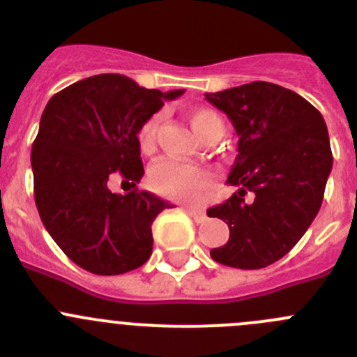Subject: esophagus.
<instances>
[{
  "label": "esophagus",
  "mask_w": 357,
  "mask_h": 357,
  "mask_svg": "<svg viewBox=\"0 0 357 357\" xmlns=\"http://www.w3.org/2000/svg\"><path fill=\"white\" fill-rule=\"evenodd\" d=\"M190 215H192L193 219H195L197 222H202V221H205V219H207V214H205V211L204 208H190Z\"/></svg>",
  "instance_id": "34e87169"
}]
</instances>
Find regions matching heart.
I'll use <instances>...</instances> for the list:
<instances>
[{
  "label": "heart",
  "instance_id": "1",
  "mask_svg": "<svg viewBox=\"0 0 357 357\" xmlns=\"http://www.w3.org/2000/svg\"><path fill=\"white\" fill-rule=\"evenodd\" d=\"M160 122V115H152L149 121L143 122L138 131V143L143 152H152L155 146L157 129ZM190 122L202 139H207L214 135H222L225 122L221 115L212 109H195L190 114ZM212 172L208 169L195 164L164 158L152 165L149 174L150 186L167 199L193 202L200 197L204 190L212 185Z\"/></svg>",
  "mask_w": 357,
  "mask_h": 357
}]
</instances>
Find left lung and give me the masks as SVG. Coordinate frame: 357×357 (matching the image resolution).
I'll use <instances>...</instances> for the list:
<instances>
[{
  "mask_svg": "<svg viewBox=\"0 0 357 357\" xmlns=\"http://www.w3.org/2000/svg\"><path fill=\"white\" fill-rule=\"evenodd\" d=\"M205 100L238 135L226 181L238 192L207 211L229 226V240L211 257L231 268H266L289 254L321 207L333 165L328 129L307 100L273 82L205 93Z\"/></svg>",
  "mask_w": 357,
  "mask_h": 357,
  "instance_id": "8db88e82",
  "label": "left lung"
}]
</instances>
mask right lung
Listing matches in <instances>:
<instances>
[{
    "label": "right lung",
    "instance_id": "obj_1",
    "mask_svg": "<svg viewBox=\"0 0 357 357\" xmlns=\"http://www.w3.org/2000/svg\"><path fill=\"white\" fill-rule=\"evenodd\" d=\"M183 93L100 74L50 98L31 153L34 199L46 231L86 271L122 275L152 255V222L171 204L136 188L145 174L138 131ZM115 174L135 190L112 194L106 183Z\"/></svg>",
    "mask_w": 357,
    "mask_h": 357
}]
</instances>
